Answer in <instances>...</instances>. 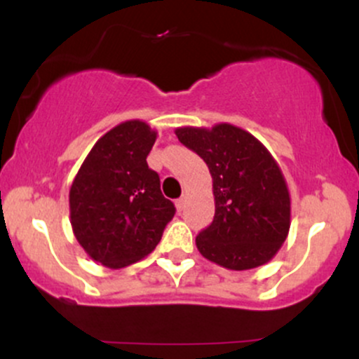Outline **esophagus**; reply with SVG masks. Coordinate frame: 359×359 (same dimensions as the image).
Here are the masks:
<instances>
[{
	"label": "esophagus",
	"instance_id": "34e87169",
	"mask_svg": "<svg viewBox=\"0 0 359 359\" xmlns=\"http://www.w3.org/2000/svg\"><path fill=\"white\" fill-rule=\"evenodd\" d=\"M185 204H187V196H182V197H179V199H177V203H175L177 209H179V211H184Z\"/></svg>",
	"mask_w": 359,
	"mask_h": 359
}]
</instances>
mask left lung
Here are the masks:
<instances>
[{
    "mask_svg": "<svg viewBox=\"0 0 359 359\" xmlns=\"http://www.w3.org/2000/svg\"><path fill=\"white\" fill-rule=\"evenodd\" d=\"M179 142L209 167L216 212L196 238L204 258L229 270L265 265L290 228V194L273 156L253 135L221 123L177 128Z\"/></svg>",
    "mask_w": 359,
    "mask_h": 359,
    "instance_id": "1",
    "label": "left lung"
}]
</instances>
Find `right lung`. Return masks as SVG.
Segmentation results:
<instances>
[{"label":"right lung","mask_w":359,"mask_h":359,"mask_svg":"<svg viewBox=\"0 0 359 359\" xmlns=\"http://www.w3.org/2000/svg\"><path fill=\"white\" fill-rule=\"evenodd\" d=\"M156 131L140 119L114 126L86 156L71 192V224L94 262L123 269L155 250L175 205L147 163Z\"/></svg>","instance_id":"add662e5"}]
</instances>
